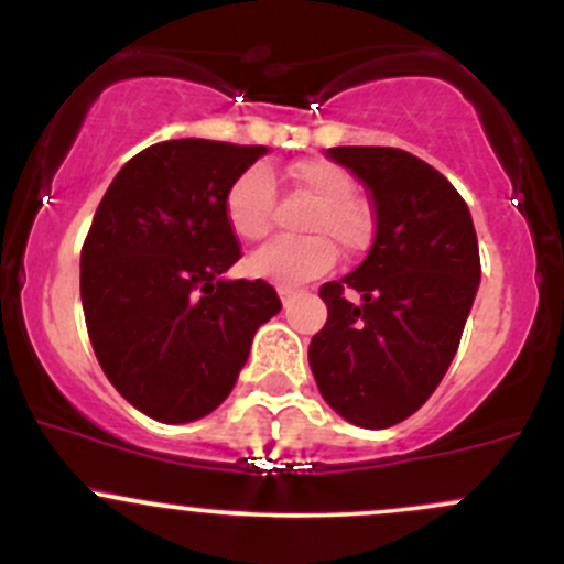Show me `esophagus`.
<instances>
[{
  "label": "esophagus",
  "mask_w": 564,
  "mask_h": 564,
  "mask_svg": "<svg viewBox=\"0 0 564 564\" xmlns=\"http://www.w3.org/2000/svg\"><path fill=\"white\" fill-rule=\"evenodd\" d=\"M278 296H281L283 302H289L294 296V289L292 286H278Z\"/></svg>",
  "instance_id": "34e87169"
}]
</instances>
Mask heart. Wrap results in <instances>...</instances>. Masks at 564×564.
<instances>
[{
  "instance_id": "obj_1",
  "label": "heart",
  "mask_w": 564,
  "mask_h": 564,
  "mask_svg": "<svg viewBox=\"0 0 564 564\" xmlns=\"http://www.w3.org/2000/svg\"><path fill=\"white\" fill-rule=\"evenodd\" d=\"M289 182L313 197V208L302 219L305 238H278L262 246L249 259L251 275L278 283L300 286L332 268L337 253L345 257L367 251L375 238V212L367 197L356 192V182L343 165L324 158L296 160L286 169ZM275 214V171L251 165L227 187L225 216L230 230L240 240H262L272 227Z\"/></svg>"
}]
</instances>
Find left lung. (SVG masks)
Returning <instances> with one entry per match:
<instances>
[{
    "label": "left lung",
    "instance_id": "1",
    "mask_svg": "<svg viewBox=\"0 0 564 564\" xmlns=\"http://www.w3.org/2000/svg\"><path fill=\"white\" fill-rule=\"evenodd\" d=\"M326 154L369 189L375 240L350 275L318 289L329 318L307 361L334 412L361 429H391L431 399L453 364L481 278L476 230L453 184L414 154Z\"/></svg>",
    "mask_w": 564,
    "mask_h": 564
}]
</instances>
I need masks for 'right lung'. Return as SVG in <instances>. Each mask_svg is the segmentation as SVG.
<instances>
[{
    "label": "right lung",
    "instance_id": "1",
    "mask_svg": "<svg viewBox=\"0 0 564 564\" xmlns=\"http://www.w3.org/2000/svg\"><path fill=\"white\" fill-rule=\"evenodd\" d=\"M268 152L176 139L122 165L83 243L85 324L111 386L147 417L189 423L232 391L253 332L281 311L268 281H221L238 262L227 187Z\"/></svg>",
    "mask_w": 564,
    "mask_h": 564
}]
</instances>
